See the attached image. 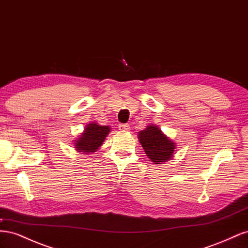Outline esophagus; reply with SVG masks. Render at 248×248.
Segmentation results:
<instances>
[{"label": "esophagus", "instance_id": "obj_1", "mask_svg": "<svg viewBox=\"0 0 248 248\" xmlns=\"http://www.w3.org/2000/svg\"><path fill=\"white\" fill-rule=\"evenodd\" d=\"M119 129L123 130V131H128L130 129V127L128 124H120L119 125Z\"/></svg>", "mask_w": 248, "mask_h": 248}]
</instances>
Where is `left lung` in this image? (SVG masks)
<instances>
[{
    "label": "left lung",
    "instance_id": "1",
    "mask_svg": "<svg viewBox=\"0 0 248 248\" xmlns=\"http://www.w3.org/2000/svg\"><path fill=\"white\" fill-rule=\"evenodd\" d=\"M139 139L147 156L156 164L170 159L174 154L175 142L169 140L155 125H150L145 130L140 131Z\"/></svg>",
    "mask_w": 248,
    "mask_h": 248
}]
</instances>
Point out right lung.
I'll return each mask as SVG.
<instances>
[{
	"instance_id": "1",
	"label": "right lung",
	"mask_w": 248,
	"mask_h": 248,
	"mask_svg": "<svg viewBox=\"0 0 248 248\" xmlns=\"http://www.w3.org/2000/svg\"><path fill=\"white\" fill-rule=\"evenodd\" d=\"M110 128L108 126H101L96 123L88 124L79 139L76 141V148L79 152H96L108 137Z\"/></svg>"
}]
</instances>
